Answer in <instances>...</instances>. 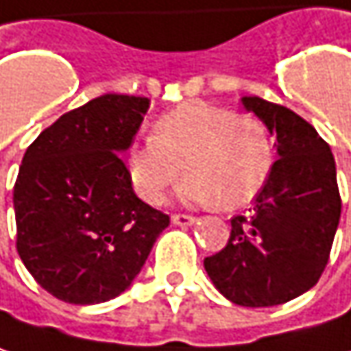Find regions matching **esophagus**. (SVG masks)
<instances>
[{
	"label": "esophagus",
	"mask_w": 351,
	"mask_h": 351,
	"mask_svg": "<svg viewBox=\"0 0 351 351\" xmlns=\"http://www.w3.org/2000/svg\"><path fill=\"white\" fill-rule=\"evenodd\" d=\"M171 219H173V223L178 225V227H191V225L197 223V219L191 217V215H173Z\"/></svg>",
	"instance_id": "esophagus-1"
}]
</instances>
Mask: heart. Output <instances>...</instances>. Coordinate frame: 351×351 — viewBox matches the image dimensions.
Listing matches in <instances>:
<instances>
[{
    "instance_id": "1",
    "label": "heart",
    "mask_w": 351,
    "mask_h": 351,
    "mask_svg": "<svg viewBox=\"0 0 351 351\" xmlns=\"http://www.w3.org/2000/svg\"><path fill=\"white\" fill-rule=\"evenodd\" d=\"M184 171L178 199L189 205L235 208L247 205L265 184L273 148L265 126L233 110L191 100L162 114L152 136L126 154L128 178L148 203H158Z\"/></svg>"
}]
</instances>
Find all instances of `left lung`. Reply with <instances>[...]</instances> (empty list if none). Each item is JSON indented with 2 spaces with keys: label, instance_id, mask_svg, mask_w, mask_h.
<instances>
[{
  "label": "left lung",
  "instance_id": "obj_1",
  "mask_svg": "<svg viewBox=\"0 0 351 351\" xmlns=\"http://www.w3.org/2000/svg\"><path fill=\"white\" fill-rule=\"evenodd\" d=\"M277 141V160L253 207L231 219L223 251L205 259L213 285L243 307H269L309 291L328 265L341 201L335 160L317 130L293 110L243 96Z\"/></svg>",
  "mask_w": 351,
  "mask_h": 351
}]
</instances>
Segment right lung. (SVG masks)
<instances>
[{"mask_svg":"<svg viewBox=\"0 0 351 351\" xmlns=\"http://www.w3.org/2000/svg\"><path fill=\"white\" fill-rule=\"evenodd\" d=\"M148 108L143 96H98L60 116L23 154L17 253L62 302L92 305L126 291L171 223L134 195L120 156Z\"/></svg>","mask_w":351,"mask_h":351,"instance_id":"right-lung-1","label":"right lung"}]
</instances>
